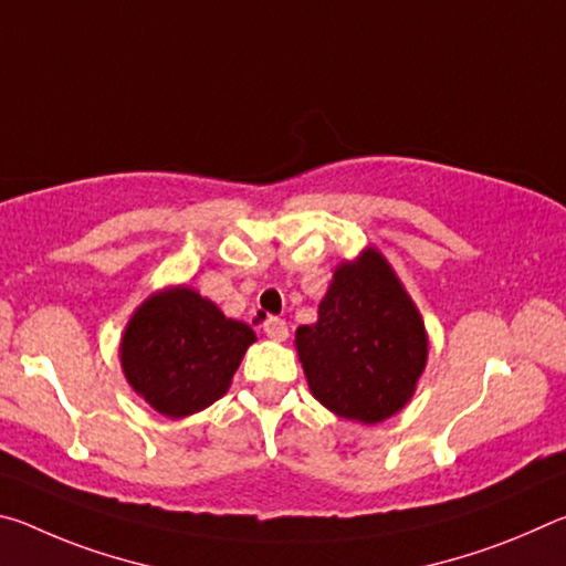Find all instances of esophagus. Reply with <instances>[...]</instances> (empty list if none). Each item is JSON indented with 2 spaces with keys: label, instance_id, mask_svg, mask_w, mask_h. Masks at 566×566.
<instances>
[{
  "label": "esophagus",
  "instance_id": "34e87169",
  "mask_svg": "<svg viewBox=\"0 0 566 566\" xmlns=\"http://www.w3.org/2000/svg\"><path fill=\"white\" fill-rule=\"evenodd\" d=\"M264 334L274 342H284L290 337V327H286V322L280 317H266L264 319Z\"/></svg>",
  "mask_w": 566,
  "mask_h": 566
}]
</instances>
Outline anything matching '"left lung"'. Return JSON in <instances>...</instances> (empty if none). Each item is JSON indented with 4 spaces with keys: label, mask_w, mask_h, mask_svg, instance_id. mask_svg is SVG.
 <instances>
[{
    "label": "left lung",
    "mask_w": 566,
    "mask_h": 566,
    "mask_svg": "<svg viewBox=\"0 0 566 566\" xmlns=\"http://www.w3.org/2000/svg\"><path fill=\"white\" fill-rule=\"evenodd\" d=\"M312 395L344 419L377 424L407 405L427 364L424 324L377 249L344 262L317 324L296 329Z\"/></svg>",
    "instance_id": "left-lung-1"
}]
</instances>
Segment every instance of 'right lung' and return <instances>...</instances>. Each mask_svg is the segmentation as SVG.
Instances as JSON below:
<instances>
[{
    "instance_id": "right-lung-1",
    "label": "right lung",
    "mask_w": 566,
    "mask_h": 566,
    "mask_svg": "<svg viewBox=\"0 0 566 566\" xmlns=\"http://www.w3.org/2000/svg\"><path fill=\"white\" fill-rule=\"evenodd\" d=\"M254 339L244 322L227 319L195 290L175 286L134 312L122 339V367L137 395L159 415L179 419L224 395Z\"/></svg>"
}]
</instances>
